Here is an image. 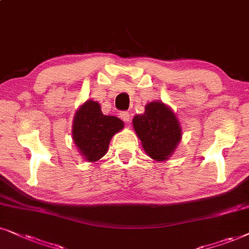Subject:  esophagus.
<instances>
[{
    "label": "esophagus",
    "mask_w": 249,
    "mask_h": 249,
    "mask_svg": "<svg viewBox=\"0 0 249 249\" xmlns=\"http://www.w3.org/2000/svg\"><path fill=\"white\" fill-rule=\"evenodd\" d=\"M119 116H121V118H122L123 121H124L125 123H128V122H130V119H131V115L128 114L127 111H122L121 114H119Z\"/></svg>",
    "instance_id": "34e87169"
}]
</instances>
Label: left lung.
Listing matches in <instances>:
<instances>
[{"mask_svg":"<svg viewBox=\"0 0 249 249\" xmlns=\"http://www.w3.org/2000/svg\"><path fill=\"white\" fill-rule=\"evenodd\" d=\"M133 127L142 147L152 159L165 160L181 140V127L174 112L163 102L145 106V111L133 118Z\"/></svg>","mask_w":249,"mask_h":249,"instance_id":"1","label":"left lung"}]
</instances>
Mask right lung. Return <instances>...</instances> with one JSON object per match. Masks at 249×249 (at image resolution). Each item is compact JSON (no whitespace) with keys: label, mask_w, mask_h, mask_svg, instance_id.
Returning a JSON list of instances; mask_svg holds the SVG:
<instances>
[{"label":"right lung","mask_w":249,"mask_h":249,"mask_svg":"<svg viewBox=\"0 0 249 249\" xmlns=\"http://www.w3.org/2000/svg\"><path fill=\"white\" fill-rule=\"evenodd\" d=\"M123 127L121 119L104 115L98 102L89 100L76 112L72 138L85 159L97 161L107 152L112 135Z\"/></svg>","instance_id":"right-lung-1"}]
</instances>
